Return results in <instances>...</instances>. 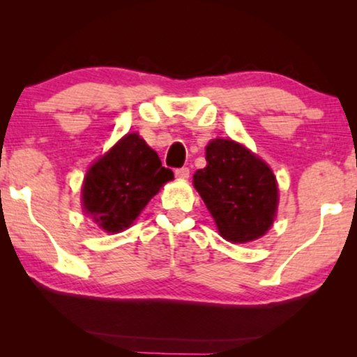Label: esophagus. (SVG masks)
<instances>
[{"label": "esophagus", "mask_w": 357, "mask_h": 357, "mask_svg": "<svg viewBox=\"0 0 357 357\" xmlns=\"http://www.w3.org/2000/svg\"><path fill=\"white\" fill-rule=\"evenodd\" d=\"M175 177H178V178H188V177H190V169H188V167L175 169Z\"/></svg>", "instance_id": "34e87169"}]
</instances>
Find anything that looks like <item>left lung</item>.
I'll use <instances>...</instances> for the list:
<instances>
[{"instance_id": "1", "label": "left lung", "mask_w": 357, "mask_h": 357, "mask_svg": "<svg viewBox=\"0 0 357 357\" xmlns=\"http://www.w3.org/2000/svg\"><path fill=\"white\" fill-rule=\"evenodd\" d=\"M193 185L226 241H255L271 227L278 206L275 175L236 141L218 138L206 146V167L195 172Z\"/></svg>"}]
</instances>
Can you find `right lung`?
<instances>
[{"label":"right lung","mask_w":357,"mask_h":357,"mask_svg":"<svg viewBox=\"0 0 357 357\" xmlns=\"http://www.w3.org/2000/svg\"><path fill=\"white\" fill-rule=\"evenodd\" d=\"M172 178L174 172L162 167L158 153L130 133L87 170L82 185L84 211L104 231L120 232Z\"/></svg>","instance_id":"right-lung-1"}]
</instances>
